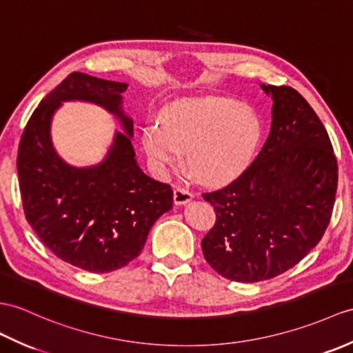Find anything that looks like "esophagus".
I'll return each instance as SVG.
<instances>
[{"instance_id": "esophagus-1", "label": "esophagus", "mask_w": 353, "mask_h": 353, "mask_svg": "<svg viewBox=\"0 0 353 353\" xmlns=\"http://www.w3.org/2000/svg\"><path fill=\"white\" fill-rule=\"evenodd\" d=\"M173 199H174V204H177V206H180V204L190 203V201L194 199V195H192V192L185 190V188H176Z\"/></svg>"}]
</instances>
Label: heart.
Instances as JSON below:
<instances>
[{"label": "heart", "mask_w": 353, "mask_h": 353, "mask_svg": "<svg viewBox=\"0 0 353 353\" xmlns=\"http://www.w3.org/2000/svg\"><path fill=\"white\" fill-rule=\"evenodd\" d=\"M162 126L144 129V150L158 171L174 168L188 153L191 173L206 185H224L250 167L263 126L256 111L227 97H203L171 105Z\"/></svg>", "instance_id": "b5f03b06"}]
</instances>
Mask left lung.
Returning <instances> with one entry per match:
<instances>
[{
	"instance_id": "1",
	"label": "left lung",
	"mask_w": 353,
	"mask_h": 353,
	"mask_svg": "<svg viewBox=\"0 0 353 353\" xmlns=\"http://www.w3.org/2000/svg\"><path fill=\"white\" fill-rule=\"evenodd\" d=\"M261 88L274 101L263 149L234 182L203 194L216 214L201 241L204 259L239 283L299 263L322 239L337 192V159L314 110L292 87Z\"/></svg>"
}]
</instances>
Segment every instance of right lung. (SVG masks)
Listing matches in <instances>:
<instances>
[{"instance_id": "add662e5", "label": "right lung", "mask_w": 353, "mask_h": 353, "mask_svg": "<svg viewBox=\"0 0 353 353\" xmlns=\"http://www.w3.org/2000/svg\"><path fill=\"white\" fill-rule=\"evenodd\" d=\"M128 84L73 72L30 117L18 152L23 212L57 257L88 272H111L144 248L157 219L173 208V190L143 173L132 147L134 120L123 110ZM102 105L125 130L114 134L104 161L69 166L53 149L50 123L63 101Z\"/></svg>"}]
</instances>
